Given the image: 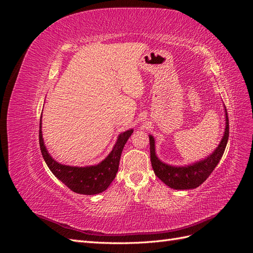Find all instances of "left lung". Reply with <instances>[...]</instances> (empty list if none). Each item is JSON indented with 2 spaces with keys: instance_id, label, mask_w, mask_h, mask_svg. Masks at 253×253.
Masks as SVG:
<instances>
[{
  "instance_id": "1",
  "label": "left lung",
  "mask_w": 253,
  "mask_h": 253,
  "mask_svg": "<svg viewBox=\"0 0 253 253\" xmlns=\"http://www.w3.org/2000/svg\"><path fill=\"white\" fill-rule=\"evenodd\" d=\"M225 112L226 127L224 136L221 138L218 147L208 157L192 165L186 167H174L163 163L156 156L154 138L151 135L149 136L152 168L154 170L155 175L160 180L164 181L167 186H169L172 189L188 190L201 186L209 177L210 174L219 163L221 156H223L229 138V119L226 109Z\"/></svg>"
}]
</instances>
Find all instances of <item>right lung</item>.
<instances>
[{"instance_id": "add662e5", "label": "right lung", "mask_w": 253, "mask_h": 253, "mask_svg": "<svg viewBox=\"0 0 253 253\" xmlns=\"http://www.w3.org/2000/svg\"><path fill=\"white\" fill-rule=\"evenodd\" d=\"M42 122L40 119L39 143L42 156L49 170L66 187L78 194L95 195L108 189L118 171L122 150L126 143L133 129L121 133L114 145V149L100 164L89 167H72L57 163L44 145L42 137Z\"/></svg>"}]
</instances>
